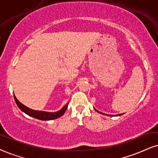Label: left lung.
Masks as SVG:
<instances>
[{
    "label": "left lung",
    "mask_w": 158,
    "mask_h": 158,
    "mask_svg": "<svg viewBox=\"0 0 158 158\" xmlns=\"http://www.w3.org/2000/svg\"><path fill=\"white\" fill-rule=\"evenodd\" d=\"M95 110H96L95 109ZM96 112H98V113H101V114H103V115H108V116H113V115H107V114H104V113H101V112L98 111V110H96ZM123 115V114H119V115H114V116H118V115Z\"/></svg>",
    "instance_id": "8db88e82"
}]
</instances>
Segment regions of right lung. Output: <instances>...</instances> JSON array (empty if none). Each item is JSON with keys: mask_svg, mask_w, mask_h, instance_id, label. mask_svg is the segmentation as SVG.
<instances>
[{"mask_svg": "<svg viewBox=\"0 0 158 158\" xmlns=\"http://www.w3.org/2000/svg\"><path fill=\"white\" fill-rule=\"evenodd\" d=\"M15 101L16 102L18 107L20 108V110H22L23 113L27 114L29 116H31L33 118H35L39 119V120L42 121H49V120H54V119L58 118L62 116V115L64 113L65 110H67L68 108V104H66L65 106H64L61 109L60 111L54 112V113H49V112H44V111H40V110H34L32 109H30L20 103L19 101L17 99L16 96L14 95Z\"/></svg>", "mask_w": 158, "mask_h": 158, "instance_id": "obj_1", "label": "right lung"}]
</instances>
